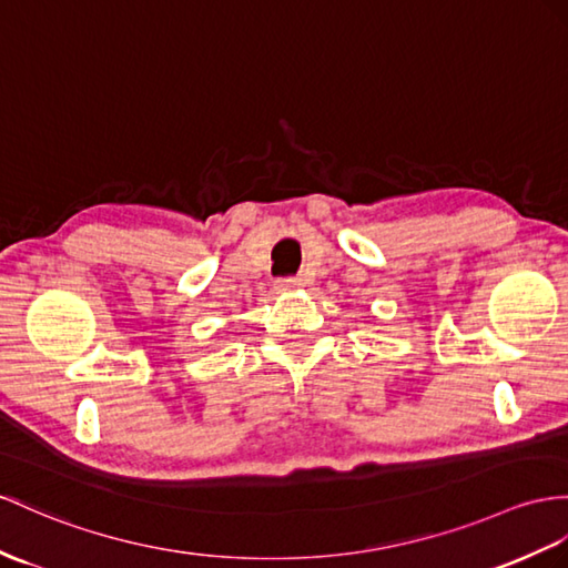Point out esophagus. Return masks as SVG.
<instances>
[{
    "mask_svg": "<svg viewBox=\"0 0 568 568\" xmlns=\"http://www.w3.org/2000/svg\"><path fill=\"white\" fill-rule=\"evenodd\" d=\"M301 284L303 280H298V276H286V280L276 282V288H280V292H292V288H298Z\"/></svg>",
    "mask_w": 568,
    "mask_h": 568,
    "instance_id": "1",
    "label": "esophagus"
}]
</instances>
